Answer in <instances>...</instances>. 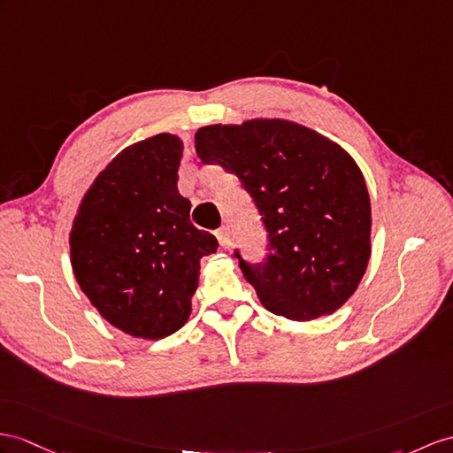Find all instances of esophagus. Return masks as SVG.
Instances as JSON below:
<instances>
[{
	"label": "esophagus",
	"mask_w": 453,
	"mask_h": 453,
	"mask_svg": "<svg viewBox=\"0 0 453 453\" xmlns=\"http://www.w3.org/2000/svg\"><path fill=\"white\" fill-rule=\"evenodd\" d=\"M217 240L220 248H230V228L225 225L217 230Z\"/></svg>",
	"instance_id": "esophagus-1"
}]
</instances>
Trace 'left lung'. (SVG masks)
<instances>
[{"label":"left lung","instance_id":"8db88e82","mask_svg":"<svg viewBox=\"0 0 453 453\" xmlns=\"http://www.w3.org/2000/svg\"><path fill=\"white\" fill-rule=\"evenodd\" d=\"M196 151L238 180L267 230V257L240 269L274 315L311 321L356 292L371 256V202L356 161L319 132L280 119L211 125Z\"/></svg>","mask_w":453,"mask_h":453}]
</instances>
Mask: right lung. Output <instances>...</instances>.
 I'll return each instance as SVG.
<instances>
[{"label": "right lung", "mask_w": 453, "mask_h": 453, "mask_svg": "<svg viewBox=\"0 0 453 453\" xmlns=\"http://www.w3.org/2000/svg\"><path fill=\"white\" fill-rule=\"evenodd\" d=\"M182 140L157 134L123 150L86 192L71 230L76 282L123 333L159 340L192 311L200 261L213 234L190 223L176 188Z\"/></svg>", "instance_id": "1"}]
</instances>
